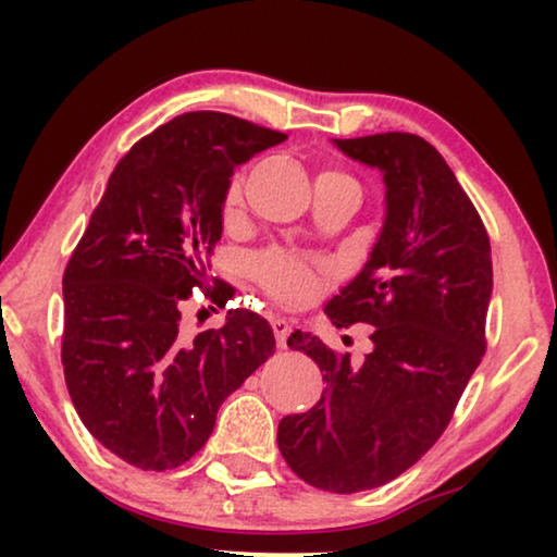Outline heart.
I'll return each mask as SVG.
<instances>
[{
    "instance_id": "obj_1",
    "label": "heart",
    "mask_w": 557,
    "mask_h": 557,
    "mask_svg": "<svg viewBox=\"0 0 557 557\" xmlns=\"http://www.w3.org/2000/svg\"><path fill=\"white\" fill-rule=\"evenodd\" d=\"M292 278H299V271H296V265L288 256H273L261 265V281L271 292H278Z\"/></svg>"
}]
</instances>
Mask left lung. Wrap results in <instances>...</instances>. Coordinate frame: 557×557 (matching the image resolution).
<instances>
[{
  "instance_id": "obj_1",
  "label": "left lung",
  "mask_w": 557,
  "mask_h": 557,
  "mask_svg": "<svg viewBox=\"0 0 557 557\" xmlns=\"http://www.w3.org/2000/svg\"><path fill=\"white\" fill-rule=\"evenodd\" d=\"M281 141L231 113L172 119L116 164L67 261V393L90 436L132 467L164 471L193 459L223 400L273 352L253 311L231 309L193 330L180 301L200 286L225 307L231 286L210 278L208 256L223 235L231 177Z\"/></svg>"
}]
</instances>
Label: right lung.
Segmentation results:
<instances>
[{
  "label": "right lung",
  "mask_w": 557,
  "mask_h": 557,
  "mask_svg": "<svg viewBox=\"0 0 557 557\" xmlns=\"http://www.w3.org/2000/svg\"><path fill=\"white\" fill-rule=\"evenodd\" d=\"M337 149L385 185L383 231L334 317L368 326L339 352L311 345L326 387L307 413L281 418L278 448L307 484L349 494L393 482L451 421L486 349L492 250L474 205L421 136L372 134Z\"/></svg>",
  "instance_id": "1"
}]
</instances>
